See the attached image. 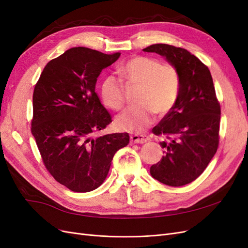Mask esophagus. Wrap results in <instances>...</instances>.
Returning <instances> with one entry per match:
<instances>
[{
    "mask_svg": "<svg viewBox=\"0 0 248 248\" xmlns=\"http://www.w3.org/2000/svg\"><path fill=\"white\" fill-rule=\"evenodd\" d=\"M150 139L142 134H132L130 137L131 144H144V142L149 141Z\"/></svg>",
    "mask_w": 248,
    "mask_h": 248,
    "instance_id": "esophagus-1",
    "label": "esophagus"
}]
</instances>
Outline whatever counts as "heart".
<instances>
[{
    "mask_svg": "<svg viewBox=\"0 0 248 248\" xmlns=\"http://www.w3.org/2000/svg\"><path fill=\"white\" fill-rule=\"evenodd\" d=\"M120 76L130 86L138 87L136 102L116 118L118 128L140 133L152 124L155 112L164 117L174 108L181 91V76L177 67L147 56H134L120 67ZM101 97L107 107L121 109L124 87L121 80L108 76L101 85Z\"/></svg>",
    "mask_w": 248,
    "mask_h": 248,
    "instance_id": "obj_1",
    "label": "heart"
}]
</instances>
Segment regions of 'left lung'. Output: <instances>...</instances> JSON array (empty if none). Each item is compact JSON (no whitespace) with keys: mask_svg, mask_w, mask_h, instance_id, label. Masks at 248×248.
Masks as SVG:
<instances>
[{"mask_svg":"<svg viewBox=\"0 0 248 248\" xmlns=\"http://www.w3.org/2000/svg\"><path fill=\"white\" fill-rule=\"evenodd\" d=\"M156 52L175 65L181 76L176 106L152 129L164 155L150 168V174L169 186L191 183L206 170L219 144L220 104L208 67L188 50L169 44L142 49Z\"/></svg>","mask_w":248,"mask_h":248,"instance_id":"8db88e82","label":"left lung"}]
</instances>
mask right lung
I'll return each mask as SVG.
<instances>
[{"instance_id": "1", "label": "right lung", "mask_w": 248, "mask_h": 248, "mask_svg": "<svg viewBox=\"0 0 248 248\" xmlns=\"http://www.w3.org/2000/svg\"><path fill=\"white\" fill-rule=\"evenodd\" d=\"M120 55L72 47L49 61L35 85L32 134L49 174L74 192L98 188L115 153L129 144L128 133L96 137L111 122L97 78Z\"/></svg>"}]
</instances>
